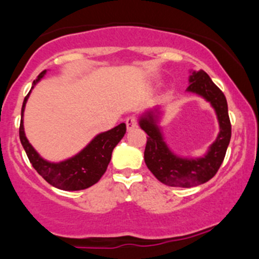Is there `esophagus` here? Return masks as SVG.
Masks as SVG:
<instances>
[{
    "label": "esophagus",
    "instance_id": "34e87169",
    "mask_svg": "<svg viewBox=\"0 0 259 259\" xmlns=\"http://www.w3.org/2000/svg\"><path fill=\"white\" fill-rule=\"evenodd\" d=\"M125 122H126V127L127 129H133V127H135L138 125V119L135 115H130V116L126 117V120H125Z\"/></svg>",
    "mask_w": 259,
    "mask_h": 259
}]
</instances>
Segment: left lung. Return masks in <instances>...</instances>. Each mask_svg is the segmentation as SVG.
<instances>
[{"instance_id":"1","label":"left lung","mask_w":259,"mask_h":259,"mask_svg":"<svg viewBox=\"0 0 259 259\" xmlns=\"http://www.w3.org/2000/svg\"><path fill=\"white\" fill-rule=\"evenodd\" d=\"M188 91L207 99L215 109L221 133L204 158L183 159L174 155L164 143L160 129L155 124L153 114L140 120V126L148 134L144 160L149 170L159 182L169 187L190 188L207 183L217 174L226 156L232 135L228 105L221 89L210 80L207 72H193Z\"/></svg>"}]
</instances>
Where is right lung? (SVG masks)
Returning <instances> with one entry per match:
<instances>
[{
  "label": "right lung",
  "instance_id": "right-lung-1",
  "mask_svg": "<svg viewBox=\"0 0 259 259\" xmlns=\"http://www.w3.org/2000/svg\"><path fill=\"white\" fill-rule=\"evenodd\" d=\"M45 72L44 70L38 75L36 81H33V85L38 80L42 79ZM28 95L23 100L21 116H23V110H25ZM125 132H126V125L122 122L115 126L114 129L101 133L98 137L94 138L93 142L83 150H81L77 155L61 163H50L41 158L32 148V145L28 143L23 132L22 119L20 122V140L30 163L49 184L62 190H81L96 184L108 169L111 153L117 143L122 139Z\"/></svg>",
  "mask_w": 259,
  "mask_h": 259
}]
</instances>
